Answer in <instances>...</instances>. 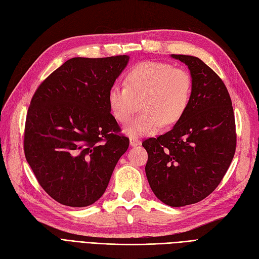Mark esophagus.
Segmentation results:
<instances>
[{"mask_svg": "<svg viewBox=\"0 0 259 259\" xmlns=\"http://www.w3.org/2000/svg\"><path fill=\"white\" fill-rule=\"evenodd\" d=\"M130 144H131L132 147H136V146H139V145L141 144V141H140L139 139L135 138V137H132V138L130 139Z\"/></svg>", "mask_w": 259, "mask_h": 259, "instance_id": "esophagus-1", "label": "esophagus"}]
</instances>
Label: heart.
Here are the masks:
<instances>
[{"instance_id":"obj_1","label":"heart","mask_w":259,"mask_h":259,"mask_svg":"<svg viewBox=\"0 0 259 259\" xmlns=\"http://www.w3.org/2000/svg\"><path fill=\"white\" fill-rule=\"evenodd\" d=\"M193 81L190 73L166 62L145 61L133 66L124 84H114L108 92V106L113 118L127 122L141 102L144 111L124 128L128 136L152 135L163 124L179 122L189 108Z\"/></svg>"}]
</instances>
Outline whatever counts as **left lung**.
<instances>
[{
    "label": "left lung",
    "mask_w": 259,
    "mask_h": 259,
    "mask_svg": "<svg viewBox=\"0 0 259 259\" xmlns=\"http://www.w3.org/2000/svg\"><path fill=\"white\" fill-rule=\"evenodd\" d=\"M171 57L191 70V103L171 131L142 146L151 190L168 206L183 207L217 189L234 158L237 134L230 96L219 75L196 57Z\"/></svg>",
    "instance_id": "obj_1"
}]
</instances>
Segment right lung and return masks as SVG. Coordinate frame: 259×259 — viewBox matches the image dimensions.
<instances>
[{"label":"right lung","instance_id":"obj_1","mask_svg":"<svg viewBox=\"0 0 259 259\" xmlns=\"http://www.w3.org/2000/svg\"><path fill=\"white\" fill-rule=\"evenodd\" d=\"M128 59H69L32 97L24 155L44 191L64 206L87 207L100 199L128 148L108 106V92Z\"/></svg>","mask_w":259,"mask_h":259}]
</instances>
